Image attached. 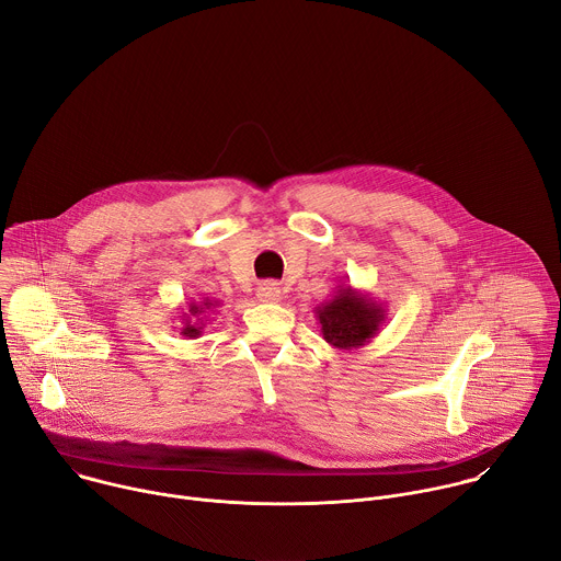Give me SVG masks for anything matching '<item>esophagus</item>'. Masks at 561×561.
I'll return each mask as SVG.
<instances>
[{
    "label": "esophagus",
    "mask_w": 561,
    "mask_h": 561,
    "mask_svg": "<svg viewBox=\"0 0 561 561\" xmlns=\"http://www.w3.org/2000/svg\"><path fill=\"white\" fill-rule=\"evenodd\" d=\"M257 299H260V301H271V304L279 301V299H282V288H279V284H275V282L262 284V286L257 288Z\"/></svg>",
    "instance_id": "obj_1"
}]
</instances>
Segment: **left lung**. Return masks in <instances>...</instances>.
<instances>
[{
    "mask_svg": "<svg viewBox=\"0 0 561 561\" xmlns=\"http://www.w3.org/2000/svg\"><path fill=\"white\" fill-rule=\"evenodd\" d=\"M322 337L337 351H357L377 337L386 322V306L357 288L337 286L335 295L314 308Z\"/></svg>",
    "mask_w": 561,
    "mask_h": 561,
    "instance_id": "left-lung-1",
    "label": "left lung"
}]
</instances>
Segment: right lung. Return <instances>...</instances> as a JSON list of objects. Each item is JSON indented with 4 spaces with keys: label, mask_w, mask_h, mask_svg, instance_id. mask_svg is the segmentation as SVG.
Returning a JSON list of instances; mask_svg holds the SVG:
<instances>
[{
    "label": "right lung",
    "mask_w": 561,
    "mask_h": 561,
    "mask_svg": "<svg viewBox=\"0 0 561 561\" xmlns=\"http://www.w3.org/2000/svg\"><path fill=\"white\" fill-rule=\"evenodd\" d=\"M219 306V299H191L188 301V310L182 317V329H180V335L186 337V340H197L206 327V322H210L208 319V312L215 310Z\"/></svg>",
    "instance_id": "right-lung-1"
}]
</instances>
